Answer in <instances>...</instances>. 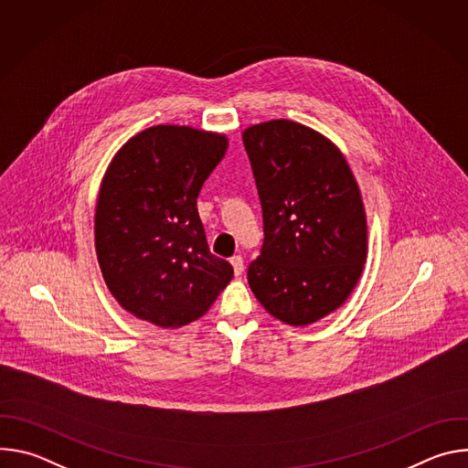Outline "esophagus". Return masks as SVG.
<instances>
[{
    "label": "esophagus",
    "mask_w": 468,
    "mask_h": 468,
    "mask_svg": "<svg viewBox=\"0 0 468 468\" xmlns=\"http://www.w3.org/2000/svg\"><path fill=\"white\" fill-rule=\"evenodd\" d=\"M231 266H233V271H235V276H240L244 272V261H242L240 255L231 257Z\"/></svg>",
    "instance_id": "esophagus-1"
}]
</instances>
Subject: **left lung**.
<instances>
[{
	"label": "left lung",
	"instance_id": "8db88e82",
	"mask_svg": "<svg viewBox=\"0 0 468 468\" xmlns=\"http://www.w3.org/2000/svg\"><path fill=\"white\" fill-rule=\"evenodd\" d=\"M242 143L262 211L248 283L272 316L305 325L341 307L363 272L367 218L359 186L320 133L291 120L248 127Z\"/></svg>",
	"mask_w": 468,
	"mask_h": 468
}]
</instances>
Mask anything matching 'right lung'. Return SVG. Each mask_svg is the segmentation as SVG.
<instances>
[{"label":"right lung","mask_w":468,"mask_h":468,"mask_svg":"<svg viewBox=\"0 0 468 468\" xmlns=\"http://www.w3.org/2000/svg\"><path fill=\"white\" fill-rule=\"evenodd\" d=\"M228 139L186 125H154L123 144L100 188L94 239L118 303L161 327L202 314L233 278L213 255L196 197Z\"/></svg>","instance_id":"right-lung-1"}]
</instances>
